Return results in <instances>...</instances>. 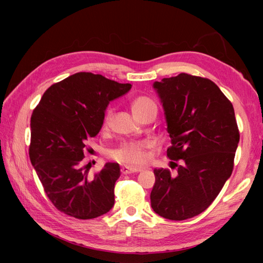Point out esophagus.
<instances>
[{
  "label": "esophagus",
  "instance_id": "obj_1",
  "mask_svg": "<svg viewBox=\"0 0 263 263\" xmlns=\"http://www.w3.org/2000/svg\"><path fill=\"white\" fill-rule=\"evenodd\" d=\"M142 169L140 168H130V166H127V165H124L122 166V173L123 174H129V173H136V172H140Z\"/></svg>",
  "mask_w": 263,
  "mask_h": 263
}]
</instances>
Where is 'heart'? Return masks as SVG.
I'll use <instances>...</instances> for the list:
<instances>
[{
    "instance_id": "obj_1",
    "label": "heart",
    "mask_w": 263,
    "mask_h": 263,
    "mask_svg": "<svg viewBox=\"0 0 263 263\" xmlns=\"http://www.w3.org/2000/svg\"><path fill=\"white\" fill-rule=\"evenodd\" d=\"M149 109H157L156 103L148 97H138L132 102V110L135 117L148 112ZM112 116V109L108 108L103 118V125L107 126ZM149 144L147 141L127 142L109 153L114 160L128 165H141L147 160V149Z\"/></svg>"
}]
</instances>
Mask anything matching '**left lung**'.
Wrapping results in <instances>:
<instances>
[{"label":"left lung","mask_w":263,"mask_h":263,"mask_svg":"<svg viewBox=\"0 0 263 263\" xmlns=\"http://www.w3.org/2000/svg\"><path fill=\"white\" fill-rule=\"evenodd\" d=\"M154 87L171 138L166 156L177 173L154 170L151 208L163 218L184 220L208 209L232 176L239 142L235 110L206 78L180 73L156 81Z\"/></svg>","instance_id":"left-lung-1"}]
</instances>
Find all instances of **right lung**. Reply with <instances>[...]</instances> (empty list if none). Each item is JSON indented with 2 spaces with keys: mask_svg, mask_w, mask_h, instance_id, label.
I'll return each instance as SVG.
<instances>
[{
  "mask_svg": "<svg viewBox=\"0 0 263 263\" xmlns=\"http://www.w3.org/2000/svg\"><path fill=\"white\" fill-rule=\"evenodd\" d=\"M132 89L101 74L78 72L52 84L30 118L29 158L54 208L71 217L92 219L114 206L118 163L90 176L82 165L85 142L103 125L105 109Z\"/></svg>",
  "mask_w": 263,
  "mask_h": 263,
  "instance_id": "add662e5",
  "label": "right lung"
}]
</instances>
